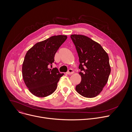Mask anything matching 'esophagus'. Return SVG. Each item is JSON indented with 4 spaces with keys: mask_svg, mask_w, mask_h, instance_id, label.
<instances>
[{
    "mask_svg": "<svg viewBox=\"0 0 132 132\" xmlns=\"http://www.w3.org/2000/svg\"><path fill=\"white\" fill-rule=\"evenodd\" d=\"M73 70H72V69H69V70H68V71L66 72V73L67 74H68V75H71V74H72L73 73Z\"/></svg>",
    "mask_w": 132,
    "mask_h": 132,
    "instance_id": "34e87169",
    "label": "esophagus"
}]
</instances>
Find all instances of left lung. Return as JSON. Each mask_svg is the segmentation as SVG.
Segmentation results:
<instances>
[{"mask_svg":"<svg viewBox=\"0 0 132 132\" xmlns=\"http://www.w3.org/2000/svg\"><path fill=\"white\" fill-rule=\"evenodd\" d=\"M71 39L78 53L81 81L77 92L86 98L97 96L108 82L111 72L109 56L100 44L89 37L72 34Z\"/></svg>","mask_w":132,"mask_h":132,"instance_id":"1","label":"left lung"}]
</instances>
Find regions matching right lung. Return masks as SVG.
<instances>
[{
    "label": "right lung",
    "mask_w": 132,
    "mask_h": 132,
    "mask_svg": "<svg viewBox=\"0 0 132 132\" xmlns=\"http://www.w3.org/2000/svg\"><path fill=\"white\" fill-rule=\"evenodd\" d=\"M67 38L66 35H55L36 43L27 52L22 64L24 82L30 92L37 97L53 93L64 73L57 68L50 69L59 47Z\"/></svg>",
    "instance_id": "add662e5"
}]
</instances>
